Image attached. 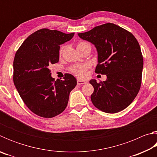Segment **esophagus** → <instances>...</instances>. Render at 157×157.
<instances>
[{"label":"esophagus","mask_w":157,"mask_h":157,"mask_svg":"<svg viewBox=\"0 0 157 157\" xmlns=\"http://www.w3.org/2000/svg\"><path fill=\"white\" fill-rule=\"evenodd\" d=\"M77 83H78V85H83V84H86V82L83 81V80H80V79H78V81H77Z\"/></svg>","instance_id":"34e87169"}]
</instances>
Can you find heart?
Returning a JSON list of instances; mask_svg holds the SVG:
<instances>
[{"mask_svg":"<svg viewBox=\"0 0 157 157\" xmlns=\"http://www.w3.org/2000/svg\"><path fill=\"white\" fill-rule=\"evenodd\" d=\"M89 44L88 42L86 41H81L78 44L77 46V49L79 50L82 48V47H84L86 45ZM90 45V44H89ZM63 51V48L60 49L59 53L60 55H62ZM89 69V66L86 64H75L72 66H71L70 68H69V71L71 73H73L74 75H75L77 78H84L86 76L87 71Z\"/></svg>","mask_w":157,"mask_h":157,"instance_id":"1","label":"heart"}]
</instances>
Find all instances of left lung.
<instances>
[{
    "label": "left lung",
    "instance_id": "obj_1",
    "mask_svg": "<svg viewBox=\"0 0 157 157\" xmlns=\"http://www.w3.org/2000/svg\"><path fill=\"white\" fill-rule=\"evenodd\" d=\"M78 35L96 47L98 63L95 72L107 75L105 82H89L94 88L93 104L109 113L124 109L141 86L143 57L139 42L130 32L111 23Z\"/></svg>",
    "mask_w": 157,
    "mask_h": 157
}]
</instances>
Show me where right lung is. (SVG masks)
I'll return each mask as SVG.
<instances>
[{
  "mask_svg": "<svg viewBox=\"0 0 157 157\" xmlns=\"http://www.w3.org/2000/svg\"><path fill=\"white\" fill-rule=\"evenodd\" d=\"M74 33L65 34L48 28L30 34L15 54L13 81L21 99L32 112L50 118L67 107L69 94L77 80L66 73L55 80L50 66L59 62V45L71 40Z\"/></svg>",
  "mask_w": 157,
  "mask_h": 157,
  "instance_id": "1",
  "label": "right lung"
}]
</instances>
